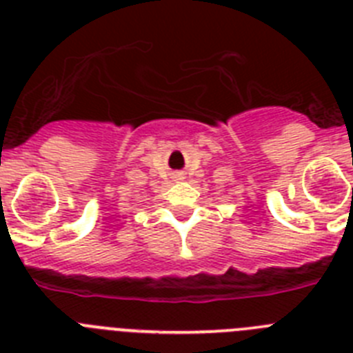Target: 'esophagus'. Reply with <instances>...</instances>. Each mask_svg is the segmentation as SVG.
Segmentation results:
<instances>
[{
  "mask_svg": "<svg viewBox=\"0 0 353 353\" xmlns=\"http://www.w3.org/2000/svg\"><path fill=\"white\" fill-rule=\"evenodd\" d=\"M179 179H182V174H179Z\"/></svg>",
  "mask_w": 353,
  "mask_h": 353,
  "instance_id": "esophagus-1",
  "label": "esophagus"
}]
</instances>
